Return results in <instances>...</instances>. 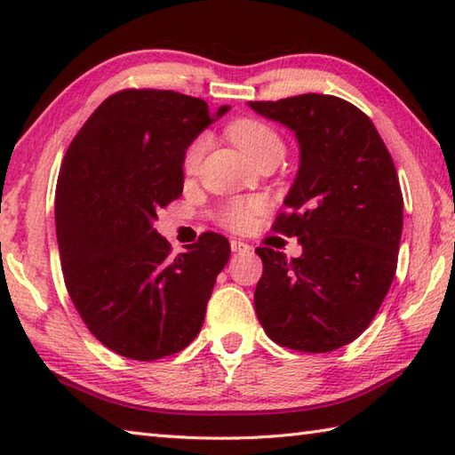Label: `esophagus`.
I'll use <instances>...</instances> for the list:
<instances>
[{
	"instance_id": "esophagus-1",
	"label": "esophagus",
	"mask_w": 455,
	"mask_h": 455,
	"mask_svg": "<svg viewBox=\"0 0 455 455\" xmlns=\"http://www.w3.org/2000/svg\"><path fill=\"white\" fill-rule=\"evenodd\" d=\"M230 251L233 252H249L251 251V246L246 244V243H243V241H230Z\"/></svg>"
}]
</instances>
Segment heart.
Masks as SVG:
<instances>
[{
  "label": "heart",
  "instance_id": "1",
  "mask_svg": "<svg viewBox=\"0 0 455 455\" xmlns=\"http://www.w3.org/2000/svg\"><path fill=\"white\" fill-rule=\"evenodd\" d=\"M228 136L238 148H241L252 163H259L267 156H283L284 144L276 130L265 122L255 118L236 120L228 126ZM206 148H209V136L200 134L192 140L182 156L184 174H196ZM263 211V203L259 198H235L222 206L219 212V222L230 230H246Z\"/></svg>",
  "mask_w": 455,
  "mask_h": 455
}]
</instances>
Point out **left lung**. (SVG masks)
Returning <instances> with one entry per match:
<instances>
[{"label":"left lung","mask_w":455,"mask_h":455,"mask_svg":"<svg viewBox=\"0 0 455 455\" xmlns=\"http://www.w3.org/2000/svg\"><path fill=\"white\" fill-rule=\"evenodd\" d=\"M249 106L291 128L301 148L287 212L273 230L297 236L303 255L259 246L257 317L283 347L339 349L369 327L395 276L403 196L394 158L347 100L301 94Z\"/></svg>","instance_id":"8db88e82"}]
</instances>
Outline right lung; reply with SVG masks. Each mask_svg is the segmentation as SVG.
<instances>
[{"label":"right lung","mask_w":455,"mask_h":455,"mask_svg":"<svg viewBox=\"0 0 455 455\" xmlns=\"http://www.w3.org/2000/svg\"><path fill=\"white\" fill-rule=\"evenodd\" d=\"M211 122L204 100L128 88L106 98L68 146L56 187L66 289L90 333L122 357L163 359L195 341L230 257L217 233L172 255L154 228L156 212L182 195L184 150Z\"/></svg>","instance_id":"add662e5"}]
</instances>
